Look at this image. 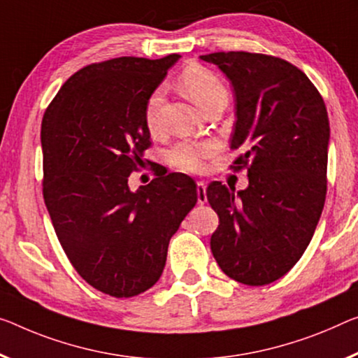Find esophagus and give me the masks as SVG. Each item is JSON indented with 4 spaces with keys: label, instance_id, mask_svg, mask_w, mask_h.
I'll list each match as a JSON object with an SVG mask.
<instances>
[{
    "label": "esophagus",
    "instance_id": "esophagus-1",
    "mask_svg": "<svg viewBox=\"0 0 358 358\" xmlns=\"http://www.w3.org/2000/svg\"><path fill=\"white\" fill-rule=\"evenodd\" d=\"M196 198L198 205H205L206 203V184L205 182H196Z\"/></svg>",
    "mask_w": 358,
    "mask_h": 358
}]
</instances>
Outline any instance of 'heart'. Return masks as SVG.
I'll list each match as a JSON object with an SVG mask.
<instances>
[{
  "mask_svg": "<svg viewBox=\"0 0 358 358\" xmlns=\"http://www.w3.org/2000/svg\"><path fill=\"white\" fill-rule=\"evenodd\" d=\"M180 90L185 96L192 99L198 107L205 110L211 103L217 101H227L229 92L227 87L219 80L216 73L208 70L201 65H189L182 70L179 76ZM163 101V91L157 87L155 91L148 96L144 110L145 126L150 133H157L160 129V120H158V110H160ZM216 152V145L211 142H180L169 152V162L174 168L185 173H198L203 168V162Z\"/></svg>",
  "mask_w": 358,
  "mask_h": 358,
  "instance_id": "1",
  "label": "heart"
}]
</instances>
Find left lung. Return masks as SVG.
I'll list each match as a JSON object with an SVG mask.
<instances>
[{
    "instance_id": "obj_1",
    "label": "left lung",
    "mask_w": 358,
    "mask_h": 358,
    "mask_svg": "<svg viewBox=\"0 0 358 358\" xmlns=\"http://www.w3.org/2000/svg\"><path fill=\"white\" fill-rule=\"evenodd\" d=\"M232 81L236 122L230 169L248 189L214 180L208 201L219 216L211 251L225 275L262 287L283 277L309 246L327 198L329 123L323 97L304 71L267 54L200 56Z\"/></svg>"
}]
</instances>
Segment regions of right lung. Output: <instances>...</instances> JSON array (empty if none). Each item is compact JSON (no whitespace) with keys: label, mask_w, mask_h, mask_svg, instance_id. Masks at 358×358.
I'll use <instances>...</instances> for the list:
<instances>
[{"label":"right lung","mask_w":358,"mask_h":358,"mask_svg":"<svg viewBox=\"0 0 358 358\" xmlns=\"http://www.w3.org/2000/svg\"><path fill=\"white\" fill-rule=\"evenodd\" d=\"M179 57L86 65L43 117V196L54 230L80 277L113 298L158 282L169 240L196 203L194 179L180 173L153 168L150 184L128 185L152 145L145 102Z\"/></svg>","instance_id":"right-lung-1"}]
</instances>
